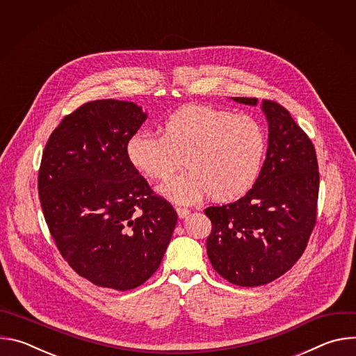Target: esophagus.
<instances>
[{"label": "esophagus", "mask_w": 356, "mask_h": 356, "mask_svg": "<svg viewBox=\"0 0 356 356\" xmlns=\"http://www.w3.org/2000/svg\"><path fill=\"white\" fill-rule=\"evenodd\" d=\"M176 213H177V216L180 218H184V217H187L190 214V210L186 209V207H176Z\"/></svg>", "instance_id": "1"}]
</instances>
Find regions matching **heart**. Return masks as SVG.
<instances>
[{
    "instance_id": "obj_1",
    "label": "heart",
    "mask_w": 356,
    "mask_h": 356,
    "mask_svg": "<svg viewBox=\"0 0 356 356\" xmlns=\"http://www.w3.org/2000/svg\"><path fill=\"white\" fill-rule=\"evenodd\" d=\"M161 135L138 132L127 143L131 165L150 180L169 177L181 162L184 172L159 187L190 204L209 194L214 201L243 195L257 181L268 150L261 121L207 106H186L169 114Z\"/></svg>"
}]
</instances>
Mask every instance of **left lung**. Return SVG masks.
<instances>
[{
  "label": "left lung",
  "mask_w": 356,
  "mask_h": 356,
  "mask_svg": "<svg viewBox=\"0 0 356 356\" xmlns=\"http://www.w3.org/2000/svg\"><path fill=\"white\" fill-rule=\"evenodd\" d=\"M257 106L258 98L235 97ZM268 154L253 187L239 200L211 206L207 255L214 270L242 287L262 286L290 270L317 222L320 172L316 149L276 101L264 99Z\"/></svg>",
  "instance_id": "left-lung-1"
}]
</instances>
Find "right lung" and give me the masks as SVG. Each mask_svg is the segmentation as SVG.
<instances>
[{
	"label": "right lung",
	"instance_id": "add662e5",
	"mask_svg": "<svg viewBox=\"0 0 356 356\" xmlns=\"http://www.w3.org/2000/svg\"><path fill=\"white\" fill-rule=\"evenodd\" d=\"M145 120L128 101H90L60 121L42 154L38 193L49 232L69 266L99 287L143 284L177 221L127 156Z\"/></svg>",
	"mask_w": 356,
	"mask_h": 356
}]
</instances>
